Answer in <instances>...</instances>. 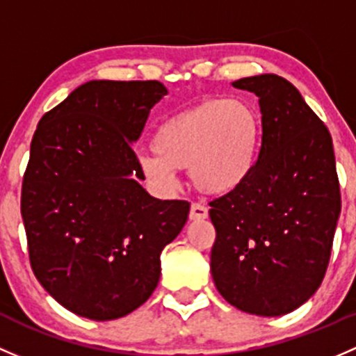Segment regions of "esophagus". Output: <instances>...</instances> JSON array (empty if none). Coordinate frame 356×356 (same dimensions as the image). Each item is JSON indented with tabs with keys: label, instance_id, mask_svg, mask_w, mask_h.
Wrapping results in <instances>:
<instances>
[{
	"label": "esophagus",
	"instance_id": "obj_1",
	"mask_svg": "<svg viewBox=\"0 0 356 356\" xmlns=\"http://www.w3.org/2000/svg\"><path fill=\"white\" fill-rule=\"evenodd\" d=\"M209 216V211L207 207L202 204H192V207H190V221H204V219H207Z\"/></svg>",
	"mask_w": 356,
	"mask_h": 356
}]
</instances>
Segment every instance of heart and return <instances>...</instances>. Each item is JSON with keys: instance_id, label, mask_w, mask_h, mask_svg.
<instances>
[{"instance_id": "obj_1", "label": "heart", "mask_w": 356, "mask_h": 356, "mask_svg": "<svg viewBox=\"0 0 356 356\" xmlns=\"http://www.w3.org/2000/svg\"><path fill=\"white\" fill-rule=\"evenodd\" d=\"M262 122L252 106L234 99H207L175 113L156 128L152 151L138 159L142 173L173 186L177 171L190 170L207 195L234 192L257 170Z\"/></svg>"}]
</instances>
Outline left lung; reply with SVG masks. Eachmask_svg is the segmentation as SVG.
<instances>
[{
	"mask_svg": "<svg viewBox=\"0 0 356 356\" xmlns=\"http://www.w3.org/2000/svg\"><path fill=\"white\" fill-rule=\"evenodd\" d=\"M232 86L259 97L262 147L250 179L209 204L211 273L238 310L277 317L303 305L324 280L341 212L334 149L286 79L264 73Z\"/></svg>",
	"mask_w": 356,
	"mask_h": 356,
	"instance_id": "1",
	"label": "left lung"
}]
</instances>
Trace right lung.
I'll return each instance as SVG.
<instances>
[{"label": "right lung", "instance_id": "add662e5", "mask_svg": "<svg viewBox=\"0 0 356 356\" xmlns=\"http://www.w3.org/2000/svg\"><path fill=\"white\" fill-rule=\"evenodd\" d=\"M168 94L157 80H90L47 111L22 183L29 257L42 288L90 321L147 302L161 252L188 219L186 200H159L131 144Z\"/></svg>", "mask_w": 356, "mask_h": 356}]
</instances>
